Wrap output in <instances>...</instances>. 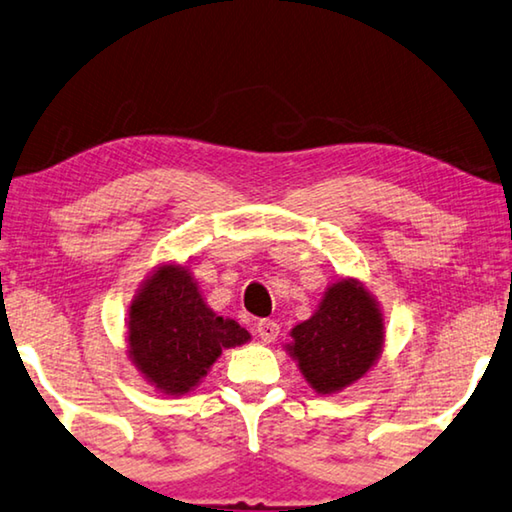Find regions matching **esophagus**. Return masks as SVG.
Instances as JSON below:
<instances>
[{"instance_id":"obj_1","label":"esophagus","mask_w":512,"mask_h":512,"mask_svg":"<svg viewBox=\"0 0 512 512\" xmlns=\"http://www.w3.org/2000/svg\"><path fill=\"white\" fill-rule=\"evenodd\" d=\"M256 333L261 335L263 342H267V345H270V342H274L276 338H279V324H276L274 320H261V322L256 324Z\"/></svg>"}]
</instances>
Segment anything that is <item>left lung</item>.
<instances>
[{
    "label": "left lung",
    "instance_id": "1",
    "mask_svg": "<svg viewBox=\"0 0 512 512\" xmlns=\"http://www.w3.org/2000/svg\"><path fill=\"white\" fill-rule=\"evenodd\" d=\"M288 354L317 395H335L372 370L385 342L383 313L358 279L326 288L317 311L290 331Z\"/></svg>",
    "mask_w": 512,
    "mask_h": 512
}]
</instances>
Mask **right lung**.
Returning <instances> with one entry per match:
<instances>
[{
	"mask_svg": "<svg viewBox=\"0 0 512 512\" xmlns=\"http://www.w3.org/2000/svg\"><path fill=\"white\" fill-rule=\"evenodd\" d=\"M249 340L247 329L206 304L186 265H158L129 306V358L163 395H188L222 349Z\"/></svg>",
	"mask_w": 512,
	"mask_h": 512,
	"instance_id": "obj_1",
	"label": "right lung"
}]
</instances>
